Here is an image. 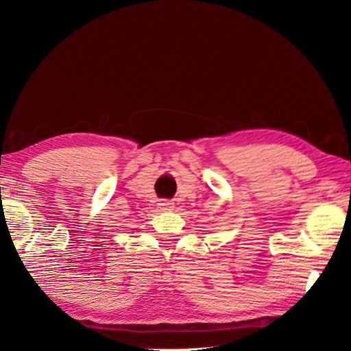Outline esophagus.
Listing matches in <instances>:
<instances>
[{
	"label": "esophagus",
	"instance_id": "1",
	"mask_svg": "<svg viewBox=\"0 0 351 351\" xmlns=\"http://www.w3.org/2000/svg\"><path fill=\"white\" fill-rule=\"evenodd\" d=\"M158 206L161 208L162 211H170V210H173V202H171V200H161V202L158 204Z\"/></svg>",
	"mask_w": 351,
	"mask_h": 351
}]
</instances>
